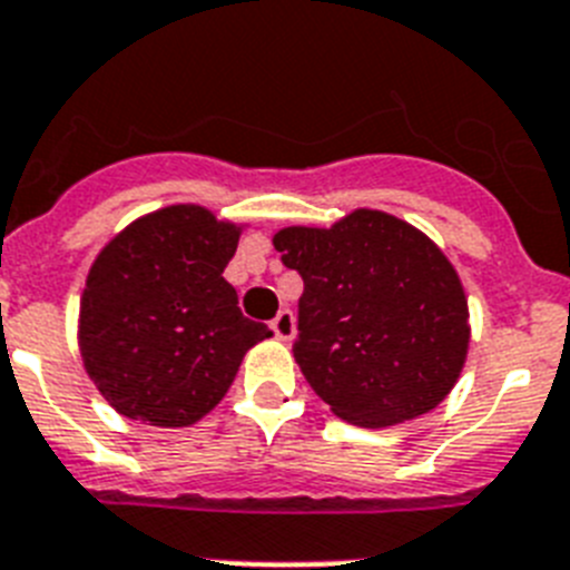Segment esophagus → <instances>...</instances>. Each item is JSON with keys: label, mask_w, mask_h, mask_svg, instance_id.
<instances>
[{"label": "esophagus", "mask_w": 570, "mask_h": 570, "mask_svg": "<svg viewBox=\"0 0 570 570\" xmlns=\"http://www.w3.org/2000/svg\"><path fill=\"white\" fill-rule=\"evenodd\" d=\"M272 333H275L281 342H289V338H295V315L293 309H281V313L275 315L269 322Z\"/></svg>", "instance_id": "1"}]
</instances>
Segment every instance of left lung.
<instances>
[{
    "label": "left lung",
    "instance_id": "left-lung-1",
    "mask_svg": "<svg viewBox=\"0 0 570 570\" xmlns=\"http://www.w3.org/2000/svg\"><path fill=\"white\" fill-rule=\"evenodd\" d=\"M304 281L293 344L338 417L382 429L432 411L461 376L470 309L461 277L425 234L382 212L275 234Z\"/></svg>",
    "mask_w": 570,
    "mask_h": 570
}]
</instances>
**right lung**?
I'll use <instances>...</instances> for the list:
<instances>
[{
	"label": "right lung",
	"instance_id": "right-lung-1",
	"mask_svg": "<svg viewBox=\"0 0 570 570\" xmlns=\"http://www.w3.org/2000/svg\"><path fill=\"white\" fill-rule=\"evenodd\" d=\"M240 228L170 205L124 228L80 298L83 365L118 414L190 425L226 396L252 344L272 336L237 307L223 269Z\"/></svg>",
	"mask_w": 570,
	"mask_h": 570
}]
</instances>
